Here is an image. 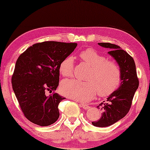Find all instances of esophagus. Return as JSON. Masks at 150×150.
Returning <instances> with one entry per match:
<instances>
[{"label": "esophagus", "mask_w": 150, "mask_h": 150, "mask_svg": "<svg viewBox=\"0 0 150 150\" xmlns=\"http://www.w3.org/2000/svg\"><path fill=\"white\" fill-rule=\"evenodd\" d=\"M80 106H81V107L83 108L84 109H88V108H89V105L85 104H80Z\"/></svg>", "instance_id": "34e87169"}]
</instances>
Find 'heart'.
Returning <instances> with one entry per match:
<instances>
[{
    "label": "heart",
    "mask_w": 150,
    "mask_h": 150,
    "mask_svg": "<svg viewBox=\"0 0 150 150\" xmlns=\"http://www.w3.org/2000/svg\"><path fill=\"white\" fill-rule=\"evenodd\" d=\"M80 57L90 70L85 82L70 79L61 82V89L64 95L79 101H87L98 95L106 97L111 95L121 82V69L118 63L107 60L95 49H87L81 51ZM73 58L68 56L59 65L60 73L63 77H70L74 72Z\"/></svg>",
    "instance_id": "obj_1"
}]
</instances>
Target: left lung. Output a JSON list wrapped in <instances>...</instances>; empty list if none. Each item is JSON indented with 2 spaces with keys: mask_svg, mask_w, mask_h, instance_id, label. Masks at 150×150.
I'll list each match as a JSON object with an SVG mask.
<instances>
[{
  "mask_svg": "<svg viewBox=\"0 0 150 150\" xmlns=\"http://www.w3.org/2000/svg\"><path fill=\"white\" fill-rule=\"evenodd\" d=\"M99 45L110 49L108 54L114 58L121 69V82L120 87L102 102L97 108L102 110L98 120L92 122L97 127H107L123 118L132 105L135 91L138 88L139 80L136 72L135 63L130 55L119 46L110 43H99Z\"/></svg>",
  "mask_w": 150,
  "mask_h": 150,
  "instance_id": "obj_1",
  "label": "left lung"
}]
</instances>
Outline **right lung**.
I'll use <instances>...</instances> for the list:
<instances>
[{"label":"right lung","mask_w":150,"mask_h":150,"mask_svg":"<svg viewBox=\"0 0 150 150\" xmlns=\"http://www.w3.org/2000/svg\"><path fill=\"white\" fill-rule=\"evenodd\" d=\"M77 45L59 42L37 43L17 60L12 85L22 113L32 123L48 126L58 120V104L65 99L54 92L59 83V65ZM46 91L52 94L46 96Z\"/></svg>","instance_id":"add662e5"}]
</instances>
